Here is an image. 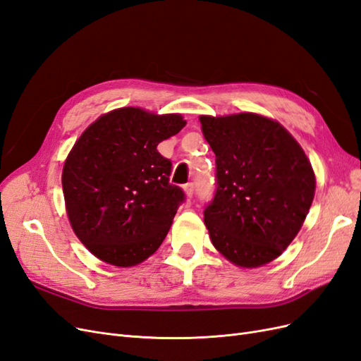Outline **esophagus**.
<instances>
[{
  "mask_svg": "<svg viewBox=\"0 0 361 361\" xmlns=\"http://www.w3.org/2000/svg\"><path fill=\"white\" fill-rule=\"evenodd\" d=\"M183 191H185V194H187V197H188V199H191V197H192V194H194V185H192V183L183 185Z\"/></svg>",
  "mask_w": 361,
  "mask_h": 361,
  "instance_id": "1",
  "label": "esophagus"
}]
</instances>
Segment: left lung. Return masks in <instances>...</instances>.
I'll return each instance as SVG.
<instances>
[{
	"mask_svg": "<svg viewBox=\"0 0 361 361\" xmlns=\"http://www.w3.org/2000/svg\"><path fill=\"white\" fill-rule=\"evenodd\" d=\"M215 154L216 190L204 209L211 241L232 264L257 268L297 236L314 197L309 158L279 122L255 113L200 116Z\"/></svg>",
	"mask_w": 361,
	"mask_h": 361,
	"instance_id": "1",
	"label": "left lung"
}]
</instances>
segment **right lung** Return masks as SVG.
I'll return each instance as SVG.
<instances>
[{"mask_svg": "<svg viewBox=\"0 0 361 361\" xmlns=\"http://www.w3.org/2000/svg\"><path fill=\"white\" fill-rule=\"evenodd\" d=\"M187 125L180 114L125 106L101 116L76 140L61 174L71 226L92 255L134 267L167 236L183 191L170 183L161 141Z\"/></svg>", "mask_w": 361, "mask_h": 361, "instance_id": "right-lung-1", "label": "right lung"}]
</instances>
